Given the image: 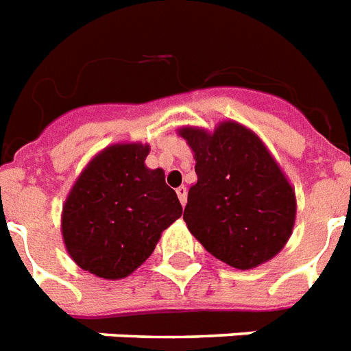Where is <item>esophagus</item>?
Listing matches in <instances>:
<instances>
[{"instance_id": "esophagus-1", "label": "esophagus", "mask_w": 351, "mask_h": 351, "mask_svg": "<svg viewBox=\"0 0 351 351\" xmlns=\"http://www.w3.org/2000/svg\"><path fill=\"white\" fill-rule=\"evenodd\" d=\"M176 195H178V199H180V204L186 206L187 202V187L186 186H180L176 189Z\"/></svg>"}]
</instances>
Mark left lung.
Segmentation results:
<instances>
[{"label":"left lung","mask_w":351,"mask_h":351,"mask_svg":"<svg viewBox=\"0 0 351 351\" xmlns=\"http://www.w3.org/2000/svg\"><path fill=\"white\" fill-rule=\"evenodd\" d=\"M191 147L197 182L184 221L223 263L248 271L272 259L293 234L294 187L258 134L237 121L213 130L178 128Z\"/></svg>","instance_id":"8db88e82"}]
</instances>
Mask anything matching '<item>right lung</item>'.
<instances>
[{"label": "right lung", "instance_id": "1", "mask_svg": "<svg viewBox=\"0 0 351 351\" xmlns=\"http://www.w3.org/2000/svg\"><path fill=\"white\" fill-rule=\"evenodd\" d=\"M147 143H114L88 162L62 206V239L80 269L130 276L182 215L164 169H149Z\"/></svg>", "mask_w": 351, "mask_h": 351}]
</instances>
